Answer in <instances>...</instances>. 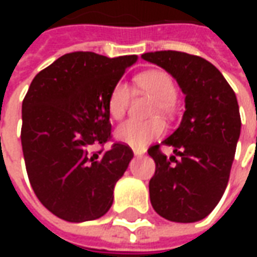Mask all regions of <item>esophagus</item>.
Listing matches in <instances>:
<instances>
[{
	"label": "esophagus",
	"mask_w": 257,
	"mask_h": 257,
	"mask_svg": "<svg viewBox=\"0 0 257 257\" xmlns=\"http://www.w3.org/2000/svg\"><path fill=\"white\" fill-rule=\"evenodd\" d=\"M134 154H135V156H138V157L143 156V154H145V150H139V149H134Z\"/></svg>",
	"instance_id": "1"
}]
</instances>
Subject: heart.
I'll list each match as a JSON object with an SVG mask.
<instances>
[{
  "label": "heart",
  "instance_id": "obj_1",
  "mask_svg": "<svg viewBox=\"0 0 257 257\" xmlns=\"http://www.w3.org/2000/svg\"><path fill=\"white\" fill-rule=\"evenodd\" d=\"M135 86L145 95L156 99L153 112L161 111L167 115H172L175 110V100L178 97V86L171 74L161 68H150L135 77ZM132 92L122 81L112 85L107 99V110L114 119H122L128 111ZM167 125L161 118H153L149 121L131 119L119 125L115 131V136L126 145L142 149L149 142L160 138L165 134Z\"/></svg>",
  "mask_w": 257,
  "mask_h": 257
}]
</instances>
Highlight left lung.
Instances as JSON below:
<instances>
[{
  "mask_svg": "<svg viewBox=\"0 0 257 257\" xmlns=\"http://www.w3.org/2000/svg\"><path fill=\"white\" fill-rule=\"evenodd\" d=\"M142 58L172 74L186 95L179 128L147 150L156 162L149 183L151 205L168 220L198 221L215 209L228 183L241 132L237 96L223 74L201 56L157 51ZM162 144L173 147L175 156H165Z\"/></svg>",
  "mask_w": 257,
  "mask_h": 257,
  "instance_id": "1",
  "label": "left lung"
}]
</instances>
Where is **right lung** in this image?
Here are the masks:
<instances>
[{
  "instance_id": "obj_1",
  "label": "right lung",
  "mask_w": 257,
  "mask_h": 257,
  "mask_svg": "<svg viewBox=\"0 0 257 257\" xmlns=\"http://www.w3.org/2000/svg\"><path fill=\"white\" fill-rule=\"evenodd\" d=\"M136 59L66 53L31 81L22 103L26 171L40 202L63 220H93L111 206L134 151L121 142L103 150L112 140L107 99Z\"/></svg>"
}]
</instances>
